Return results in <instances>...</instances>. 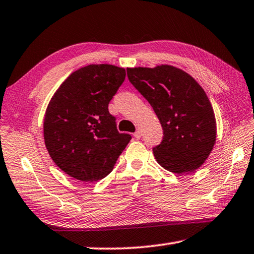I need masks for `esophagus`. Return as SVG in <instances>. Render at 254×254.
I'll return each mask as SVG.
<instances>
[{"label": "esophagus", "instance_id": "34e87169", "mask_svg": "<svg viewBox=\"0 0 254 254\" xmlns=\"http://www.w3.org/2000/svg\"><path fill=\"white\" fill-rule=\"evenodd\" d=\"M133 136H134L135 139H140V137H141V132H140L139 130L135 131V132H134V134H133Z\"/></svg>", "mask_w": 254, "mask_h": 254}]
</instances>
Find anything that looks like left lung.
Wrapping results in <instances>:
<instances>
[{
    "mask_svg": "<svg viewBox=\"0 0 254 254\" xmlns=\"http://www.w3.org/2000/svg\"><path fill=\"white\" fill-rule=\"evenodd\" d=\"M130 83L152 106L163 130L153 148L157 162L174 174H189L208 158L216 140L212 104L200 85L169 65L127 68Z\"/></svg>",
    "mask_w": 254,
    "mask_h": 254,
    "instance_id": "1",
    "label": "left lung"
}]
</instances>
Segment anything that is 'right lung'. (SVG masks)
Listing matches in <instances>:
<instances>
[{"mask_svg":"<svg viewBox=\"0 0 254 254\" xmlns=\"http://www.w3.org/2000/svg\"><path fill=\"white\" fill-rule=\"evenodd\" d=\"M126 79V69L88 65L60 85L47 107L44 136L51 159L81 182L109 175L131 135L120 133L109 103Z\"/></svg>","mask_w":254,"mask_h":254,"instance_id":"obj_1","label":"right lung"}]
</instances>
